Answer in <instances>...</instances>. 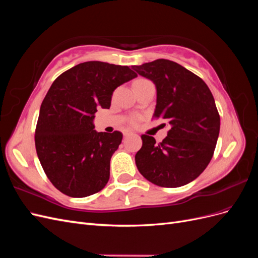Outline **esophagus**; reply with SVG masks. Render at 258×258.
Returning a JSON list of instances; mask_svg holds the SVG:
<instances>
[{
	"instance_id": "esophagus-1",
	"label": "esophagus",
	"mask_w": 258,
	"mask_h": 258,
	"mask_svg": "<svg viewBox=\"0 0 258 258\" xmlns=\"http://www.w3.org/2000/svg\"><path fill=\"white\" fill-rule=\"evenodd\" d=\"M122 134H123V136H124V137H128V136L134 135V132H132L131 130H123Z\"/></svg>"
}]
</instances>
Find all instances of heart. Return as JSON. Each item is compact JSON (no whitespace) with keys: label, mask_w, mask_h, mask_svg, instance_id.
Masks as SVG:
<instances>
[{"label":"heart","mask_w":258,"mask_h":258,"mask_svg":"<svg viewBox=\"0 0 258 258\" xmlns=\"http://www.w3.org/2000/svg\"><path fill=\"white\" fill-rule=\"evenodd\" d=\"M142 81H146V80H143V79H140V80H137L136 82H142ZM136 82H135V83H136ZM134 121H135V120H134Z\"/></svg>","instance_id":"1"}]
</instances>
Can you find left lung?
<instances>
[{"label": "left lung", "mask_w": 258, "mask_h": 258, "mask_svg": "<svg viewBox=\"0 0 258 258\" xmlns=\"http://www.w3.org/2000/svg\"><path fill=\"white\" fill-rule=\"evenodd\" d=\"M135 71L155 84L157 99L154 115L168 121V137L156 143L143 135L136 155L138 170L162 187L192 182L209 165L220 135V115L207 84L176 62L158 59Z\"/></svg>", "instance_id": "1"}]
</instances>
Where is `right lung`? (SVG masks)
I'll return each instance as SVG.
<instances>
[{"instance_id":"right-lung-1","label":"right lung","mask_w":258,"mask_h":258,"mask_svg":"<svg viewBox=\"0 0 258 258\" xmlns=\"http://www.w3.org/2000/svg\"><path fill=\"white\" fill-rule=\"evenodd\" d=\"M137 76L128 67L87 61L50 86L40 108L35 147L46 175L61 192L83 198L104 188L122 135L98 132L92 120L98 108H110L114 90Z\"/></svg>"}]
</instances>
